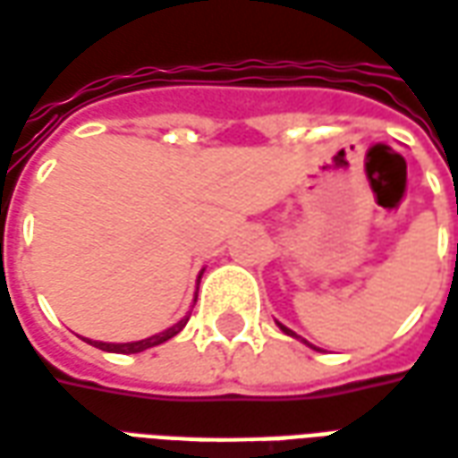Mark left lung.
Wrapping results in <instances>:
<instances>
[{"label": "left lung", "mask_w": 458, "mask_h": 458, "mask_svg": "<svg viewBox=\"0 0 458 458\" xmlns=\"http://www.w3.org/2000/svg\"><path fill=\"white\" fill-rule=\"evenodd\" d=\"M277 327L283 329L284 335H290V337H297V335H295V332H293V329H287V327H284V325H280V322H277Z\"/></svg>", "instance_id": "obj_1"}]
</instances>
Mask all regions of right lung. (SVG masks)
<instances>
[{
	"label": "right lung",
	"instance_id": "1",
	"mask_svg": "<svg viewBox=\"0 0 458 458\" xmlns=\"http://www.w3.org/2000/svg\"><path fill=\"white\" fill-rule=\"evenodd\" d=\"M203 275V273H200ZM200 275H198V283H200ZM185 322H188V318H183L181 322H175L174 327L163 329V332H158V335H153V337H146V340H139V342H123V344H111V342H96V340H86L89 344H94V347H98V350L104 352H118V354H136V352H143L148 350V347H156V344H163L165 340H171V337H175L181 329L185 327Z\"/></svg>",
	"mask_w": 458,
	"mask_h": 458
}]
</instances>
